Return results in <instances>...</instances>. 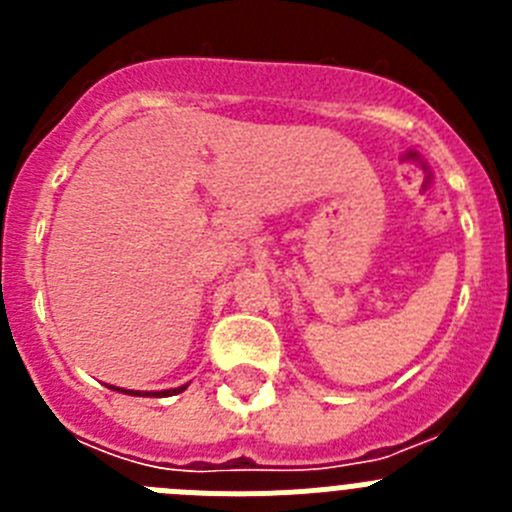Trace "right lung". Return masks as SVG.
<instances>
[{
  "label": "right lung",
  "instance_id": "add662e5",
  "mask_svg": "<svg viewBox=\"0 0 512 512\" xmlns=\"http://www.w3.org/2000/svg\"><path fill=\"white\" fill-rule=\"evenodd\" d=\"M110 390H115V392H125V395H138V397H169V395H179V392H184V390H187V384H184V387H176V390H164V392H146V395H143V392L122 390V387H110Z\"/></svg>",
  "mask_w": 512,
  "mask_h": 512
}]
</instances>
